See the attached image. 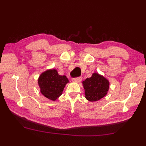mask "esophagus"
<instances>
[{
  "mask_svg": "<svg viewBox=\"0 0 146 146\" xmlns=\"http://www.w3.org/2000/svg\"><path fill=\"white\" fill-rule=\"evenodd\" d=\"M82 81V78L81 77H78V78H75L73 80V82L75 83H80Z\"/></svg>",
  "mask_w": 146,
  "mask_h": 146,
  "instance_id": "obj_1",
  "label": "esophagus"
}]
</instances>
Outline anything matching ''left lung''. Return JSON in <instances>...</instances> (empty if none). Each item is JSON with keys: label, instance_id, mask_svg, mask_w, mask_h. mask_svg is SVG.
<instances>
[{"label": "left lung", "instance_id": "8db88e82", "mask_svg": "<svg viewBox=\"0 0 146 146\" xmlns=\"http://www.w3.org/2000/svg\"><path fill=\"white\" fill-rule=\"evenodd\" d=\"M86 100L95 102L100 100L107 94L109 89V81L98 73H94L90 78L82 82Z\"/></svg>", "mask_w": 146, "mask_h": 146}]
</instances>
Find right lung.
Listing matches in <instances>:
<instances>
[{"mask_svg": "<svg viewBox=\"0 0 146 146\" xmlns=\"http://www.w3.org/2000/svg\"><path fill=\"white\" fill-rule=\"evenodd\" d=\"M38 81L42 95L52 101H55L61 95L64 86L69 83L66 76L59 75L56 69L44 71L40 75Z\"/></svg>", "mask_w": 146, "mask_h": 146, "instance_id": "obj_1", "label": "right lung"}]
</instances>
